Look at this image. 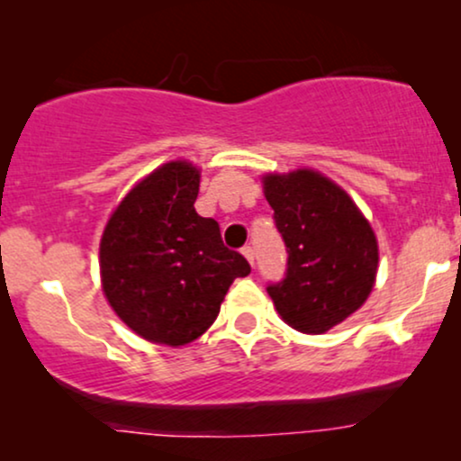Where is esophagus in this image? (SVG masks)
<instances>
[{
  "label": "esophagus",
  "instance_id": "obj_1",
  "mask_svg": "<svg viewBox=\"0 0 461 461\" xmlns=\"http://www.w3.org/2000/svg\"><path fill=\"white\" fill-rule=\"evenodd\" d=\"M242 256L247 258L249 264H256V249H253L251 245H245V247H242Z\"/></svg>",
  "mask_w": 461,
  "mask_h": 461
}]
</instances>
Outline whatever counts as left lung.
<instances>
[{"label":"left lung","mask_w":461,"mask_h":461,"mask_svg":"<svg viewBox=\"0 0 461 461\" xmlns=\"http://www.w3.org/2000/svg\"><path fill=\"white\" fill-rule=\"evenodd\" d=\"M264 194L284 238V279L268 284L279 316L322 333L366 301L377 275V240L351 197L316 171L264 177Z\"/></svg>","instance_id":"1"}]
</instances>
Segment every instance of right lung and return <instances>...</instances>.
Masks as SVG:
<instances>
[{
  "mask_svg": "<svg viewBox=\"0 0 461 461\" xmlns=\"http://www.w3.org/2000/svg\"><path fill=\"white\" fill-rule=\"evenodd\" d=\"M199 171L168 162L147 176L105 225L99 267L104 293L139 336L193 342L219 316L227 290L251 267L223 245L221 227L194 210Z\"/></svg>",
  "mask_w": 461,
  "mask_h": 461,
  "instance_id": "obj_1",
  "label": "right lung"
}]
</instances>
